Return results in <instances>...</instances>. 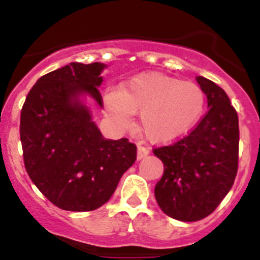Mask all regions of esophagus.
I'll return each mask as SVG.
<instances>
[{
  "label": "esophagus",
  "instance_id": "esophagus-1",
  "mask_svg": "<svg viewBox=\"0 0 260 260\" xmlns=\"http://www.w3.org/2000/svg\"><path fill=\"white\" fill-rule=\"evenodd\" d=\"M150 153V150L148 148H146V147L141 146V144H138V153H137V157L138 160H141V158L146 157L147 155Z\"/></svg>",
  "mask_w": 260,
  "mask_h": 260
}]
</instances>
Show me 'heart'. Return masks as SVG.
<instances>
[{
	"mask_svg": "<svg viewBox=\"0 0 260 260\" xmlns=\"http://www.w3.org/2000/svg\"><path fill=\"white\" fill-rule=\"evenodd\" d=\"M110 114L126 123L139 113L141 127L155 143H169L185 137L201 119L206 95L198 84L158 73L142 74L107 95Z\"/></svg>",
	"mask_w": 260,
	"mask_h": 260,
	"instance_id": "b5f03b06",
	"label": "heart"
}]
</instances>
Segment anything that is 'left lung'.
Instances as JSON below:
<instances>
[{"label": "left lung", "instance_id": "1", "mask_svg": "<svg viewBox=\"0 0 260 260\" xmlns=\"http://www.w3.org/2000/svg\"><path fill=\"white\" fill-rule=\"evenodd\" d=\"M208 110L187 135L153 153L164 164L155 186L162 212L181 221L207 217L233 186L238 171V114L224 89L197 77Z\"/></svg>", "mask_w": 260, "mask_h": 260}]
</instances>
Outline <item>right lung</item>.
<instances>
[{"mask_svg": "<svg viewBox=\"0 0 260 260\" xmlns=\"http://www.w3.org/2000/svg\"><path fill=\"white\" fill-rule=\"evenodd\" d=\"M104 63L73 62L43 75L20 112L23 161L31 181L61 210H98L137 160L127 138L104 139L89 110L77 100L88 93L103 107Z\"/></svg>", "mask_w": 260, "mask_h": 260, "instance_id": "1", "label": "right lung"}]
</instances>
